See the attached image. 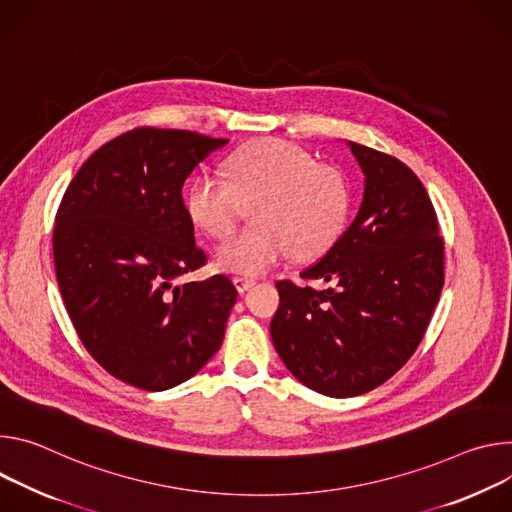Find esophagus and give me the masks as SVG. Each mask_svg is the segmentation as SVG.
I'll return each instance as SVG.
<instances>
[{
	"instance_id": "obj_1",
	"label": "esophagus",
	"mask_w": 512,
	"mask_h": 512,
	"mask_svg": "<svg viewBox=\"0 0 512 512\" xmlns=\"http://www.w3.org/2000/svg\"><path fill=\"white\" fill-rule=\"evenodd\" d=\"M234 287L238 289V293H246L248 289H252L256 285L254 278H248V276H234Z\"/></svg>"
}]
</instances>
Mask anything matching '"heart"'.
<instances>
[{"instance_id":"1","label":"heart","mask_w":512,"mask_h":512,"mask_svg":"<svg viewBox=\"0 0 512 512\" xmlns=\"http://www.w3.org/2000/svg\"><path fill=\"white\" fill-rule=\"evenodd\" d=\"M225 177L205 173L187 193L189 219L213 240L234 232L244 203H259L256 225L215 252L225 272L262 274L293 252L301 260L317 258L344 230L350 211L346 177L291 142L264 140L236 152L225 162Z\"/></svg>"}]
</instances>
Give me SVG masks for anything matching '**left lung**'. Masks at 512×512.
I'll return each mask as SVG.
<instances>
[{
    "instance_id": "left-lung-1",
    "label": "left lung",
    "mask_w": 512,
    "mask_h": 512,
    "mask_svg": "<svg viewBox=\"0 0 512 512\" xmlns=\"http://www.w3.org/2000/svg\"><path fill=\"white\" fill-rule=\"evenodd\" d=\"M364 173L356 219L327 254L276 282L272 344L291 374L335 399L364 394L415 354L443 289V240L431 199L413 170L348 142Z\"/></svg>"
}]
</instances>
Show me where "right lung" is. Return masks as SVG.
<instances>
[{"label": "right lung", "instance_id": "add662e5", "mask_svg": "<svg viewBox=\"0 0 512 512\" xmlns=\"http://www.w3.org/2000/svg\"><path fill=\"white\" fill-rule=\"evenodd\" d=\"M225 144L187 130L126 132L85 160L56 211L52 252L69 317L87 352L136 388L189 380L223 342L232 280H177L205 264L183 185Z\"/></svg>", "mask_w": 512, "mask_h": 512}]
</instances>
